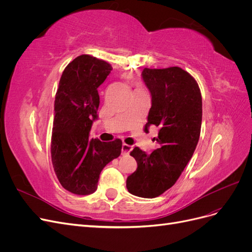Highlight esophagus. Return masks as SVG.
Instances as JSON below:
<instances>
[{
	"label": "esophagus",
	"mask_w": 252,
	"mask_h": 252,
	"mask_svg": "<svg viewBox=\"0 0 252 252\" xmlns=\"http://www.w3.org/2000/svg\"><path fill=\"white\" fill-rule=\"evenodd\" d=\"M132 150V146L127 144H123L122 145V154L123 155H129V152Z\"/></svg>",
	"instance_id": "1"
}]
</instances>
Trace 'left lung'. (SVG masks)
Segmentation results:
<instances>
[{"mask_svg": "<svg viewBox=\"0 0 252 252\" xmlns=\"http://www.w3.org/2000/svg\"><path fill=\"white\" fill-rule=\"evenodd\" d=\"M142 78L151 94L145 130L159 128L158 148L150 155L135 147L130 156L138 164L126 181L133 195L154 199L172 187L192 158L200 139L202 95L196 81L180 67L144 68Z\"/></svg>", "mask_w": 252, "mask_h": 252, "instance_id": "obj_1", "label": "left lung"}]
</instances>
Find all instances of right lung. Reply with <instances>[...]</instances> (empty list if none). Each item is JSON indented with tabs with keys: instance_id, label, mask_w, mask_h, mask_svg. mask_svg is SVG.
Returning a JSON list of instances; mask_svg holds the SVG:
<instances>
[{
	"instance_id": "add662e5",
	"label": "right lung",
	"mask_w": 252,
	"mask_h": 252,
	"mask_svg": "<svg viewBox=\"0 0 252 252\" xmlns=\"http://www.w3.org/2000/svg\"><path fill=\"white\" fill-rule=\"evenodd\" d=\"M111 70L105 61L82 55L67 65L59 83L51 161L61 185L74 194L94 192L102 169L121 155L120 139L109 143L89 139L100 105L97 87Z\"/></svg>"
}]
</instances>
